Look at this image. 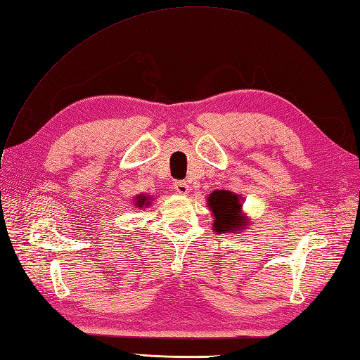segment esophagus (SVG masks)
I'll return each mask as SVG.
<instances>
[{
	"label": "esophagus",
	"mask_w": 360,
	"mask_h": 360,
	"mask_svg": "<svg viewBox=\"0 0 360 360\" xmlns=\"http://www.w3.org/2000/svg\"><path fill=\"white\" fill-rule=\"evenodd\" d=\"M174 189H176V192L180 193V195H186L189 192V184L186 181H176L174 183Z\"/></svg>",
	"instance_id": "1"
}]
</instances>
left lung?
<instances>
[{
    "mask_svg": "<svg viewBox=\"0 0 360 360\" xmlns=\"http://www.w3.org/2000/svg\"><path fill=\"white\" fill-rule=\"evenodd\" d=\"M207 206L212 210L213 230L218 233L240 231L247 227L248 219L242 215L240 197L230 191H213L207 197Z\"/></svg>",
    "mask_w": 360,
    "mask_h": 360,
    "instance_id": "obj_1",
    "label": "left lung"
}]
</instances>
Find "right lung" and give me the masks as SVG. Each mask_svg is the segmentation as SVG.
Wrapping results in <instances>:
<instances>
[{
    "label": "right lung",
    "mask_w": 360,
    "mask_h": 360,
    "mask_svg": "<svg viewBox=\"0 0 360 360\" xmlns=\"http://www.w3.org/2000/svg\"><path fill=\"white\" fill-rule=\"evenodd\" d=\"M150 200H151V197H145V195H138L136 197V206L138 207H143V206H148L150 204Z\"/></svg>",
    "instance_id": "add662e5"
}]
</instances>
